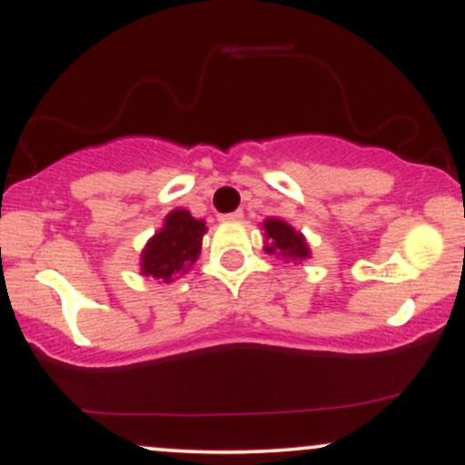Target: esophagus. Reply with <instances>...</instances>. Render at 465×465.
Instances as JSON below:
<instances>
[{
    "mask_svg": "<svg viewBox=\"0 0 465 465\" xmlns=\"http://www.w3.org/2000/svg\"><path fill=\"white\" fill-rule=\"evenodd\" d=\"M244 214L240 210H236V212H232V214H223L221 216V221H240V218H242Z\"/></svg>",
    "mask_w": 465,
    "mask_h": 465,
    "instance_id": "34e87169",
    "label": "esophagus"
}]
</instances>
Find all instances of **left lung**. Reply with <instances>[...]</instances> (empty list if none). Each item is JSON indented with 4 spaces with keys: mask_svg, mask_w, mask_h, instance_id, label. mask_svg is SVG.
Wrapping results in <instances>:
<instances>
[{
    "mask_svg": "<svg viewBox=\"0 0 465 465\" xmlns=\"http://www.w3.org/2000/svg\"><path fill=\"white\" fill-rule=\"evenodd\" d=\"M266 242V253H277L286 260H306L311 258V247L300 232H295L288 223L280 218H266L262 223Z\"/></svg>",
    "mask_w": 465,
    "mask_h": 465,
    "instance_id": "8db88e82",
    "label": "left lung"
}]
</instances>
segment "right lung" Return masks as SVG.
I'll use <instances>...</instances> for the list:
<instances>
[{"label": "right lung", "mask_w": 465, "mask_h": 465, "mask_svg": "<svg viewBox=\"0 0 465 465\" xmlns=\"http://www.w3.org/2000/svg\"><path fill=\"white\" fill-rule=\"evenodd\" d=\"M205 223L188 210H173L165 216L163 227L146 242L142 251V275L159 282H174V277L188 273L201 253L205 236Z\"/></svg>", "instance_id": "1"}]
</instances>
